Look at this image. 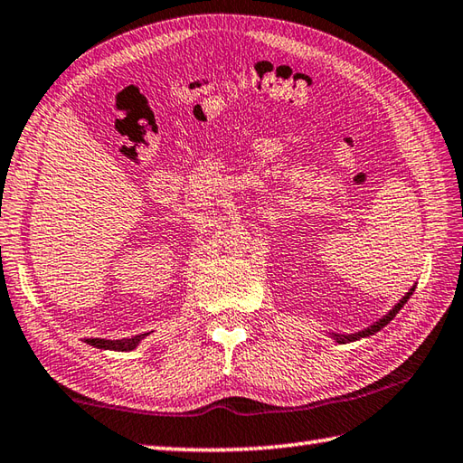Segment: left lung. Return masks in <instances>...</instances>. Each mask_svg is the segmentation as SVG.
I'll use <instances>...</instances> for the list:
<instances>
[{
    "instance_id": "8db88e82",
    "label": "left lung",
    "mask_w": 463,
    "mask_h": 463,
    "mask_svg": "<svg viewBox=\"0 0 463 463\" xmlns=\"http://www.w3.org/2000/svg\"><path fill=\"white\" fill-rule=\"evenodd\" d=\"M413 291H415V287H411L410 288V291H407L405 293V297L402 298V301L400 303H395V307H393V309L392 311H389L387 315H383L382 317V319H379V321H375L373 325H369V327L367 329H364V331H359V333H351V335H339V333H329L331 335V337L335 339V341H337V343H349V341H357V339H364V337H369V335H375L377 331H382L383 327H385V325L389 323V321H392L393 319V317L397 315V313H400V309H402V307L407 303V301H410V297L413 295Z\"/></svg>"
}]
</instances>
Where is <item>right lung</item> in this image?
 Here are the masks:
<instances>
[{
  "label": "right lung",
  "instance_id": "1",
  "mask_svg": "<svg viewBox=\"0 0 463 463\" xmlns=\"http://www.w3.org/2000/svg\"><path fill=\"white\" fill-rule=\"evenodd\" d=\"M144 337H148V333L136 335V337L130 339H86L88 345L98 347V349H110V351H132L140 345V341Z\"/></svg>",
  "mask_w": 463,
  "mask_h": 463
}]
</instances>
